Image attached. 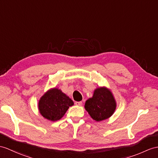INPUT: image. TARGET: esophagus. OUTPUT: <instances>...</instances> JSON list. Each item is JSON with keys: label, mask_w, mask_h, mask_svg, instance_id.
I'll use <instances>...</instances> for the list:
<instances>
[{"label": "esophagus", "mask_w": 158, "mask_h": 158, "mask_svg": "<svg viewBox=\"0 0 158 158\" xmlns=\"http://www.w3.org/2000/svg\"><path fill=\"white\" fill-rule=\"evenodd\" d=\"M82 104V102L81 101H80V102H75V105H77V106H81Z\"/></svg>", "instance_id": "1"}]
</instances>
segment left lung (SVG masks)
I'll return each instance as SVG.
<instances>
[{
	"instance_id": "8db88e82",
	"label": "left lung",
	"mask_w": 158,
	"mask_h": 158,
	"mask_svg": "<svg viewBox=\"0 0 158 158\" xmlns=\"http://www.w3.org/2000/svg\"><path fill=\"white\" fill-rule=\"evenodd\" d=\"M85 109L96 121H101L109 118L116 109V102L111 92L105 87L97 88L93 97L88 99Z\"/></svg>"
}]
</instances>
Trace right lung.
Wrapping results in <instances>:
<instances>
[{
	"label": "right lung",
	"instance_id": "obj_1",
	"mask_svg": "<svg viewBox=\"0 0 158 158\" xmlns=\"http://www.w3.org/2000/svg\"><path fill=\"white\" fill-rule=\"evenodd\" d=\"M74 102L57 88H52L44 94L39 101L41 114L48 120L56 121L63 117Z\"/></svg>",
	"mask_w": 158,
	"mask_h": 158
}]
</instances>
